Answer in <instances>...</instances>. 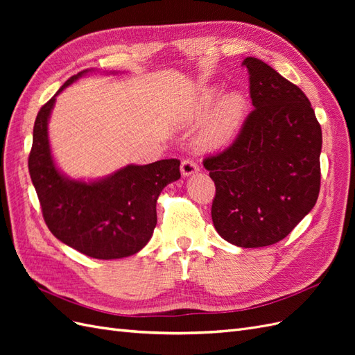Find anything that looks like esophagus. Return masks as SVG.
I'll return each mask as SVG.
<instances>
[{"label": "esophagus", "instance_id": "obj_1", "mask_svg": "<svg viewBox=\"0 0 355 355\" xmlns=\"http://www.w3.org/2000/svg\"><path fill=\"white\" fill-rule=\"evenodd\" d=\"M198 170H200V167H198L192 159H184V161H182V164H180V173L184 175V176L196 175Z\"/></svg>", "mask_w": 355, "mask_h": 355}]
</instances>
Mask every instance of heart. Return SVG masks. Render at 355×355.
<instances>
[{
  "label": "heart",
  "instance_id": "heart-1",
  "mask_svg": "<svg viewBox=\"0 0 355 355\" xmlns=\"http://www.w3.org/2000/svg\"><path fill=\"white\" fill-rule=\"evenodd\" d=\"M218 96V89H206L201 92L187 112V121L194 123L201 120L216 102ZM247 102L240 92H231L222 96L198 133V146L207 151L227 146L240 130Z\"/></svg>",
  "mask_w": 355,
  "mask_h": 355
}]
</instances>
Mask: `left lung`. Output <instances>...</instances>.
Instances as JSON below:
<instances>
[{"mask_svg":"<svg viewBox=\"0 0 355 355\" xmlns=\"http://www.w3.org/2000/svg\"><path fill=\"white\" fill-rule=\"evenodd\" d=\"M243 65L254 110L234 144L204 167L216 185L214 228L228 243L253 249L287 237L315 206L323 139L297 85L256 58Z\"/></svg>","mask_w":355,"mask_h":355,"instance_id":"8db88e82","label":"left lung"}]
</instances>
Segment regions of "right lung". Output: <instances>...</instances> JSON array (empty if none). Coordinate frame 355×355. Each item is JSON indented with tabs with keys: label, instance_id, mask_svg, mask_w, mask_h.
Instances as JSON below:
<instances>
[{
	"label": "right lung",
	"instance_id": "add662e5",
	"mask_svg": "<svg viewBox=\"0 0 355 355\" xmlns=\"http://www.w3.org/2000/svg\"><path fill=\"white\" fill-rule=\"evenodd\" d=\"M94 69L71 77L40 110L28 159L42 216L58 240L94 259H120L142 250L157 225V200L180 178V161L128 164L96 180L63 175L51 155L49 120L56 96ZM114 73V72H112Z\"/></svg>",
	"mask_w": 355,
	"mask_h": 355
}]
</instances>
